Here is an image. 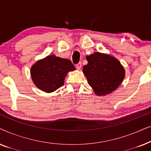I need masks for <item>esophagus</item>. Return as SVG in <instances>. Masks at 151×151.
Listing matches in <instances>:
<instances>
[{"mask_svg":"<svg viewBox=\"0 0 151 151\" xmlns=\"http://www.w3.org/2000/svg\"><path fill=\"white\" fill-rule=\"evenodd\" d=\"M81 67H82V63H78L77 65H76V68H77V69L80 70V69H81Z\"/></svg>","mask_w":151,"mask_h":151,"instance_id":"obj_1","label":"esophagus"}]
</instances>
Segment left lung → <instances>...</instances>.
I'll return each mask as SVG.
<instances>
[{"label": "left lung", "instance_id": "1", "mask_svg": "<svg viewBox=\"0 0 151 151\" xmlns=\"http://www.w3.org/2000/svg\"><path fill=\"white\" fill-rule=\"evenodd\" d=\"M83 73L97 96L114 91L123 81L125 70L118 60L110 55L95 52L86 56Z\"/></svg>", "mask_w": 151, "mask_h": 151}]
</instances>
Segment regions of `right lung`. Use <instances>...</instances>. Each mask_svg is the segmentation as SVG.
Returning <instances> with one entry per match:
<instances>
[{"instance_id": "right-lung-1", "label": "right lung", "mask_w": 151, "mask_h": 151, "mask_svg": "<svg viewBox=\"0 0 151 151\" xmlns=\"http://www.w3.org/2000/svg\"><path fill=\"white\" fill-rule=\"evenodd\" d=\"M75 69L71 60L51 55L32 66L31 76L37 87L45 92L51 93L63 86L68 72Z\"/></svg>"}]
</instances>
